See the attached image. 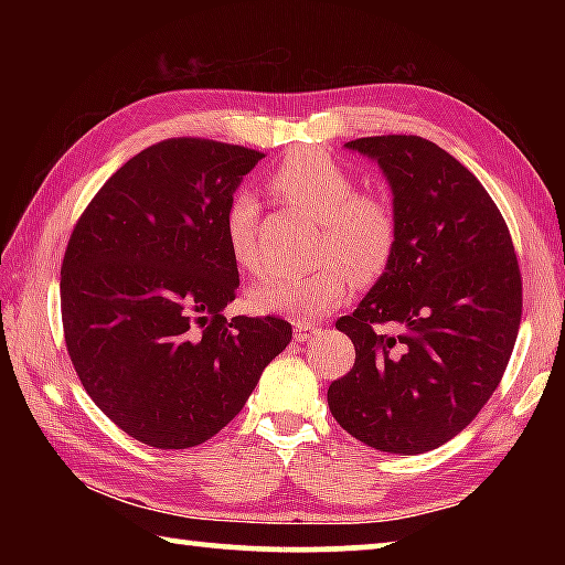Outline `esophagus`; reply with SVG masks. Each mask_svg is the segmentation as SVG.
Listing matches in <instances>:
<instances>
[{"instance_id": "34e87169", "label": "esophagus", "mask_w": 565, "mask_h": 565, "mask_svg": "<svg viewBox=\"0 0 565 565\" xmlns=\"http://www.w3.org/2000/svg\"><path fill=\"white\" fill-rule=\"evenodd\" d=\"M317 331H319L317 323H309V321H296V323H294V337H296V341L311 339Z\"/></svg>"}]
</instances>
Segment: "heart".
<instances>
[{
	"label": "heart",
	"instance_id": "b5f03b06",
	"mask_svg": "<svg viewBox=\"0 0 565 565\" xmlns=\"http://www.w3.org/2000/svg\"><path fill=\"white\" fill-rule=\"evenodd\" d=\"M269 186L321 222L313 242L319 264L256 284L248 296L256 309L317 319L349 294L351 276L369 284L388 269L398 244L396 209L379 191L359 189V181L337 159L317 149L296 151L271 171ZM222 226L232 259L244 271L259 274L264 256L254 194L236 191L228 196Z\"/></svg>",
	"mask_w": 565,
	"mask_h": 565
}]
</instances>
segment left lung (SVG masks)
Instances as JSON below:
<instances>
[{
  "mask_svg": "<svg viewBox=\"0 0 565 565\" xmlns=\"http://www.w3.org/2000/svg\"><path fill=\"white\" fill-rule=\"evenodd\" d=\"M347 147L384 169L398 244L337 321L356 361L331 381L329 408L376 451L424 454L461 434L501 384L521 327L519 259L489 191L434 141L386 134Z\"/></svg>",
  "mask_w": 565,
  "mask_h": 565,
  "instance_id": "left-lung-1",
  "label": "left lung"
}]
</instances>
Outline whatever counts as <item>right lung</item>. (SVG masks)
Wrapping results in <instances>:
<instances>
[{"label":"right lung","mask_w":565,"mask_h":565,"mask_svg":"<svg viewBox=\"0 0 565 565\" xmlns=\"http://www.w3.org/2000/svg\"><path fill=\"white\" fill-rule=\"evenodd\" d=\"M262 159L164 139L117 169L74 224L60 284L66 351L94 404L141 444L209 441L291 341L271 313L224 317L238 286L224 209Z\"/></svg>","instance_id":"obj_1"}]
</instances>
